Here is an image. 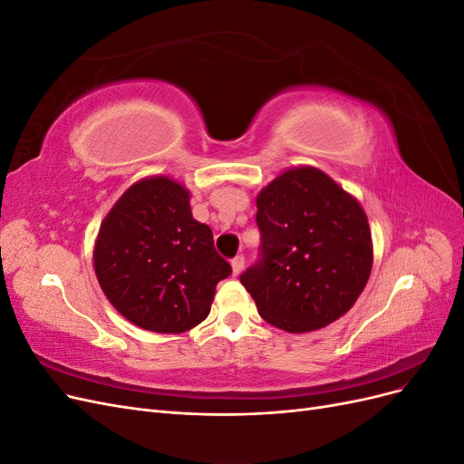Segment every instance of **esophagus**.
Masks as SVG:
<instances>
[{
	"label": "esophagus",
	"instance_id": "obj_1",
	"mask_svg": "<svg viewBox=\"0 0 464 464\" xmlns=\"http://www.w3.org/2000/svg\"><path fill=\"white\" fill-rule=\"evenodd\" d=\"M242 271H244V257L242 256H236L232 259V273L237 276Z\"/></svg>",
	"mask_w": 464,
	"mask_h": 464
}]
</instances>
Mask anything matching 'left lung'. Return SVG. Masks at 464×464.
I'll list each match as a JSON object with an SVG mask.
<instances>
[{"instance_id": "8db88e82", "label": "left lung", "mask_w": 464, "mask_h": 464, "mask_svg": "<svg viewBox=\"0 0 464 464\" xmlns=\"http://www.w3.org/2000/svg\"><path fill=\"white\" fill-rule=\"evenodd\" d=\"M259 261L240 276L259 315L288 333L343 317L366 286L373 246L360 203L314 166H296L257 195Z\"/></svg>"}]
</instances>
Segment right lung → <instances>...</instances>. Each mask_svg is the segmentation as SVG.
<instances>
[{"label": "right lung", "instance_id": "right-lung-1", "mask_svg": "<svg viewBox=\"0 0 464 464\" xmlns=\"http://www.w3.org/2000/svg\"><path fill=\"white\" fill-rule=\"evenodd\" d=\"M98 285L133 325L184 333L208 315L232 275L213 230L193 218L189 191L166 176L139 179L111 207L94 244Z\"/></svg>", "mask_w": 464, "mask_h": 464}]
</instances>
